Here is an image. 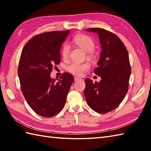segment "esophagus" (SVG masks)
I'll return each instance as SVG.
<instances>
[{
    "mask_svg": "<svg viewBox=\"0 0 151 151\" xmlns=\"http://www.w3.org/2000/svg\"><path fill=\"white\" fill-rule=\"evenodd\" d=\"M74 80H75V81H79V80H81V78L80 77H78V76H75V77H74Z\"/></svg>",
    "mask_w": 151,
    "mask_h": 151,
    "instance_id": "34e87169",
    "label": "esophagus"
}]
</instances>
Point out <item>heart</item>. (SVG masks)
Listing matches in <instances>:
<instances>
[{
    "label": "heart",
    "instance_id": "1",
    "mask_svg": "<svg viewBox=\"0 0 151 151\" xmlns=\"http://www.w3.org/2000/svg\"><path fill=\"white\" fill-rule=\"evenodd\" d=\"M74 42L81 47L86 52H90L95 49V43L90 37L86 35H78L74 37ZM70 50V47L68 43L63 45L62 49V55L64 60L68 58ZM89 64L88 63H78L72 62L66 66L67 71L73 75L81 76L83 73L89 69Z\"/></svg>",
    "mask_w": 151,
    "mask_h": 151
}]
</instances>
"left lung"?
<instances>
[{
    "label": "left lung",
    "instance_id": "8db88e82",
    "mask_svg": "<svg viewBox=\"0 0 151 151\" xmlns=\"http://www.w3.org/2000/svg\"><path fill=\"white\" fill-rule=\"evenodd\" d=\"M99 35L102 51L94 73L99 82L86 78L84 96L89 106L100 114L114 110L123 101L129 89L131 74L129 53L119 37L99 28L86 29Z\"/></svg>",
    "mask_w": 151,
    "mask_h": 151
}]
</instances>
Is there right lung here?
I'll return each instance as SVG.
<instances>
[{
    "label": "right lung",
    "mask_w": 151,
    "mask_h": 151,
    "mask_svg": "<svg viewBox=\"0 0 151 151\" xmlns=\"http://www.w3.org/2000/svg\"><path fill=\"white\" fill-rule=\"evenodd\" d=\"M69 33V30L36 35L21 54L18 75L22 94L30 107L44 117H53L62 110L74 82L69 73H63L58 81L50 75L60 62L61 47Z\"/></svg>",
    "instance_id": "add662e5"
}]
</instances>
